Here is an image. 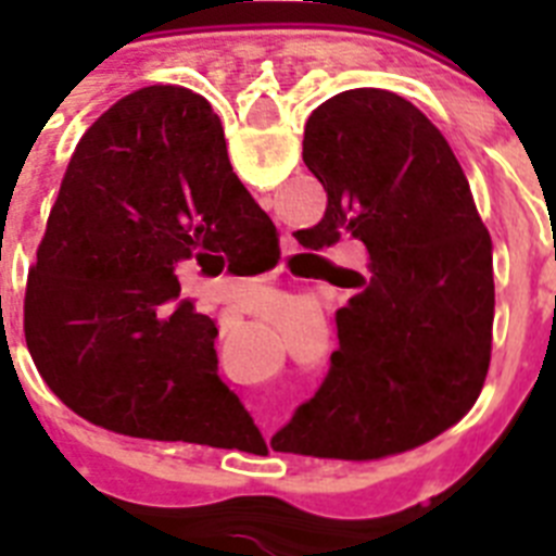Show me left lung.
Listing matches in <instances>:
<instances>
[{
  "label": "left lung",
  "instance_id": "left-lung-1",
  "mask_svg": "<svg viewBox=\"0 0 556 556\" xmlns=\"http://www.w3.org/2000/svg\"><path fill=\"white\" fill-rule=\"evenodd\" d=\"M303 161L328 194L303 248L365 244L320 390L275 451L378 459L434 440L479 397L493 342V244L443 132L404 97L353 88L314 108Z\"/></svg>",
  "mask_w": 556,
  "mask_h": 556
}]
</instances>
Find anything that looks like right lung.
<instances>
[{"instance_id": "right-lung-1", "label": "right lung", "mask_w": 556, "mask_h": 556, "mask_svg": "<svg viewBox=\"0 0 556 556\" xmlns=\"http://www.w3.org/2000/svg\"><path fill=\"white\" fill-rule=\"evenodd\" d=\"M200 94L150 86L77 144L24 292V337L63 404L119 434L228 448L253 417L217 372V323L175 269L233 267L273 236Z\"/></svg>"}]
</instances>
